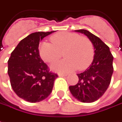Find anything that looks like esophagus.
Here are the masks:
<instances>
[{
	"instance_id": "obj_1",
	"label": "esophagus",
	"mask_w": 122,
	"mask_h": 122,
	"mask_svg": "<svg viewBox=\"0 0 122 122\" xmlns=\"http://www.w3.org/2000/svg\"><path fill=\"white\" fill-rule=\"evenodd\" d=\"M58 75H59V76H66L67 75V74H63V73H59Z\"/></svg>"
}]
</instances>
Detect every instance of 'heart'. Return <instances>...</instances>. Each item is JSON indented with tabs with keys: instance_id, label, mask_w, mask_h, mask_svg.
Returning a JSON list of instances; mask_svg holds the SVG:
<instances>
[{
	"instance_id": "heart-1",
	"label": "heart",
	"mask_w": 122,
	"mask_h": 122,
	"mask_svg": "<svg viewBox=\"0 0 122 122\" xmlns=\"http://www.w3.org/2000/svg\"><path fill=\"white\" fill-rule=\"evenodd\" d=\"M51 43L43 41L39 47L40 55L46 63H52L61 57L63 51L65 59L51 66V69L61 73L83 70L91 64L94 54L91 41L78 34L62 31L50 37Z\"/></svg>"
}]
</instances>
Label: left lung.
I'll return each instance as SVG.
<instances>
[{"label": "left lung", "mask_w": 122, "mask_h": 122, "mask_svg": "<svg viewBox=\"0 0 122 122\" xmlns=\"http://www.w3.org/2000/svg\"><path fill=\"white\" fill-rule=\"evenodd\" d=\"M75 31L85 34L91 41L94 55L93 61L88 69L77 74V84L69 88L76 99L82 102H93L99 99L108 88L114 71V57L109 47L99 37L83 29Z\"/></svg>", "instance_id": "left-lung-1"}]
</instances>
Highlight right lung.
Returning <instances> with one entry per match:
<instances>
[{"label":"right lung","instance_id":"obj_1","mask_svg":"<svg viewBox=\"0 0 122 122\" xmlns=\"http://www.w3.org/2000/svg\"><path fill=\"white\" fill-rule=\"evenodd\" d=\"M55 31L32 33L20 41L8 61L11 86L18 97L35 103L42 101L52 92L58 76L49 72L41 59L40 41Z\"/></svg>","mask_w":122,"mask_h":122}]
</instances>
